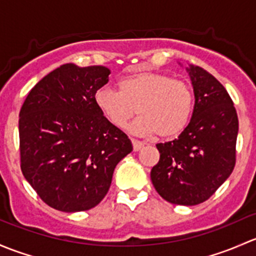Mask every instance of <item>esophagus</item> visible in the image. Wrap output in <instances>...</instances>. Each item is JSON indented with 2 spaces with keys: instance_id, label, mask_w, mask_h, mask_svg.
<instances>
[{
  "instance_id": "obj_1",
  "label": "esophagus",
  "mask_w": 256,
  "mask_h": 256,
  "mask_svg": "<svg viewBox=\"0 0 256 256\" xmlns=\"http://www.w3.org/2000/svg\"><path fill=\"white\" fill-rule=\"evenodd\" d=\"M132 144H133L134 152H139V150L144 146L143 142H139V140H136V139H132Z\"/></svg>"
}]
</instances>
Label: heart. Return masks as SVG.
Instances as JSON below:
<instances>
[{
    "label": "heart",
    "instance_id": "obj_1",
    "mask_svg": "<svg viewBox=\"0 0 256 256\" xmlns=\"http://www.w3.org/2000/svg\"><path fill=\"white\" fill-rule=\"evenodd\" d=\"M118 88H101L94 104L116 128H123L139 113L129 130L138 136L170 139L178 136L191 118L194 94L186 82L160 72H136L118 81ZM137 110H135V108Z\"/></svg>",
    "mask_w": 256,
    "mask_h": 256
}]
</instances>
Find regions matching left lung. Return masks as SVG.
I'll list each match as a JSON object with an SVG mask.
<instances>
[{
	"label": "left lung",
	"instance_id": "1",
	"mask_svg": "<svg viewBox=\"0 0 256 256\" xmlns=\"http://www.w3.org/2000/svg\"><path fill=\"white\" fill-rule=\"evenodd\" d=\"M186 70L194 94L191 120L178 139L156 144L160 160L150 178L168 202L194 206L210 198L233 171L238 116L214 76L194 65Z\"/></svg>",
	"mask_w": 256,
	"mask_h": 256
}]
</instances>
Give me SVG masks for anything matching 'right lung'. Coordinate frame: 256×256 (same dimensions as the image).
<instances>
[{"label":"right lung","mask_w":256,"mask_h":256,"mask_svg":"<svg viewBox=\"0 0 256 256\" xmlns=\"http://www.w3.org/2000/svg\"><path fill=\"white\" fill-rule=\"evenodd\" d=\"M110 74L106 66L64 64L30 90L20 108V168L38 196L58 210L97 206L114 168L133 150L94 104Z\"/></svg>","instance_id":"1"}]
</instances>
